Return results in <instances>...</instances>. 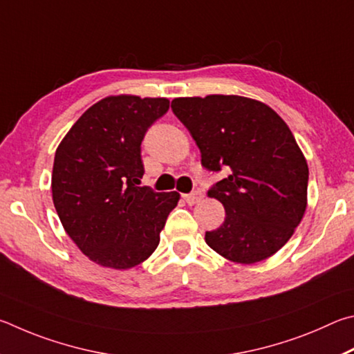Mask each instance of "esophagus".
<instances>
[{"label":"esophagus","instance_id":"esophagus-1","mask_svg":"<svg viewBox=\"0 0 354 354\" xmlns=\"http://www.w3.org/2000/svg\"><path fill=\"white\" fill-rule=\"evenodd\" d=\"M183 199L185 202L188 203V205H196V203H199L202 199H203V193L202 191H193V193L189 194H183Z\"/></svg>","mask_w":354,"mask_h":354}]
</instances>
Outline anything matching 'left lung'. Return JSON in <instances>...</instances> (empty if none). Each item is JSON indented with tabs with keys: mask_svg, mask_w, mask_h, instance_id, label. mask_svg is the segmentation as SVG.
Wrapping results in <instances>:
<instances>
[{
	"mask_svg": "<svg viewBox=\"0 0 354 354\" xmlns=\"http://www.w3.org/2000/svg\"><path fill=\"white\" fill-rule=\"evenodd\" d=\"M171 109L201 149L202 166L228 176L208 189L225 221L207 244L233 263L253 264L288 243L306 209L308 163L269 105L234 95L176 97Z\"/></svg>",
	"mask_w": 354,
	"mask_h": 354,
	"instance_id": "8db88e82",
	"label": "left lung"
}]
</instances>
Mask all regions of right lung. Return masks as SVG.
Instances as JSON below:
<instances>
[{
  "label": "right lung",
  "instance_id": "right-lung-1",
  "mask_svg": "<svg viewBox=\"0 0 354 354\" xmlns=\"http://www.w3.org/2000/svg\"><path fill=\"white\" fill-rule=\"evenodd\" d=\"M166 97L109 96L85 111L55 151L51 189L74 244L99 266L130 269L152 255L180 194L140 187L141 141Z\"/></svg>",
  "mask_w": 354,
  "mask_h": 354
}]
</instances>
